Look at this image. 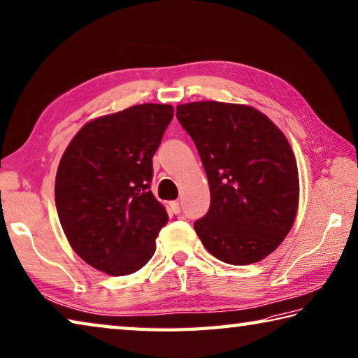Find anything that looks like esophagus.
Returning a JSON list of instances; mask_svg holds the SVG:
<instances>
[{
  "instance_id": "esophagus-1",
  "label": "esophagus",
  "mask_w": 358,
  "mask_h": 358,
  "mask_svg": "<svg viewBox=\"0 0 358 358\" xmlns=\"http://www.w3.org/2000/svg\"><path fill=\"white\" fill-rule=\"evenodd\" d=\"M171 210H172L175 214H180V211H181V208H180V201H177V200L171 201Z\"/></svg>"
}]
</instances>
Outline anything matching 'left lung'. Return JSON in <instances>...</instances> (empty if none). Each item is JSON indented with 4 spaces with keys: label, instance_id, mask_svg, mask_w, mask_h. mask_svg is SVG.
<instances>
[{
    "label": "left lung",
    "instance_id": "1",
    "mask_svg": "<svg viewBox=\"0 0 358 358\" xmlns=\"http://www.w3.org/2000/svg\"><path fill=\"white\" fill-rule=\"evenodd\" d=\"M177 119L203 162L211 205L194 224L205 249L229 264L262 262L291 230L299 172L287 136L249 105L192 101Z\"/></svg>",
    "mask_w": 358,
    "mask_h": 358
}]
</instances>
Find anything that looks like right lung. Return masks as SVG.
Segmentation results:
<instances>
[{"label": "right lung", "instance_id": "right-lung-1", "mask_svg": "<svg viewBox=\"0 0 358 358\" xmlns=\"http://www.w3.org/2000/svg\"><path fill=\"white\" fill-rule=\"evenodd\" d=\"M173 117L144 103L89 120L59 161L55 200L71 249L108 275H129L153 257L169 216L150 191L152 158Z\"/></svg>", "mask_w": 358, "mask_h": 358}]
</instances>
